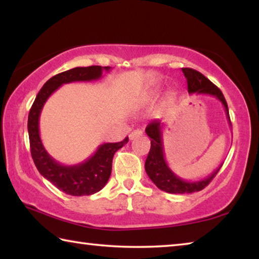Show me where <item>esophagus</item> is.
Wrapping results in <instances>:
<instances>
[{
    "label": "esophagus",
    "mask_w": 259,
    "mask_h": 259,
    "mask_svg": "<svg viewBox=\"0 0 259 259\" xmlns=\"http://www.w3.org/2000/svg\"><path fill=\"white\" fill-rule=\"evenodd\" d=\"M142 135H143V131L142 130H134L133 133L129 134V139L133 140L134 138L139 137V136H142Z\"/></svg>",
    "instance_id": "1"
}]
</instances>
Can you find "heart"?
<instances>
[{
	"instance_id": "1",
	"label": "heart",
	"mask_w": 259,
	"mask_h": 259,
	"mask_svg": "<svg viewBox=\"0 0 259 259\" xmlns=\"http://www.w3.org/2000/svg\"><path fill=\"white\" fill-rule=\"evenodd\" d=\"M156 97H157V93H156V91H154V93H151L150 95L147 96V99H148V100H154ZM171 100H172V98L169 97L168 99H166V102L164 103L163 106H166V105H169L170 103H171Z\"/></svg>"
}]
</instances>
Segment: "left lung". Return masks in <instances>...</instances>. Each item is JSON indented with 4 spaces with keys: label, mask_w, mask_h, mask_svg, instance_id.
Segmentation results:
<instances>
[{
    "label": "left lung",
    "mask_w": 259,
    "mask_h": 259,
    "mask_svg": "<svg viewBox=\"0 0 259 259\" xmlns=\"http://www.w3.org/2000/svg\"><path fill=\"white\" fill-rule=\"evenodd\" d=\"M182 71L187 80V89L188 94H202L209 95L212 97H216L219 102L223 104L225 108L227 120H230L229 107L225 100L224 95L213 83L208 80L203 74L195 71L192 68H182ZM164 123H161V121L154 120L148 123L146 126V134L151 138V150L148 153L147 159L145 162V170L148 177L161 191L166 193H172V194H184V193H194L199 192L208 185L216 176L219 169L222 168L221 164L214 171L208 176L207 178L199 182H188L179 178L171 169L169 168L164 157L163 150V140H162V134H163Z\"/></svg>",
    "instance_id": "1"
}]
</instances>
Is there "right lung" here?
I'll use <instances>...</instances> for the list:
<instances>
[{
    "label": "right lung",
    "instance_id": "obj_1",
    "mask_svg": "<svg viewBox=\"0 0 259 259\" xmlns=\"http://www.w3.org/2000/svg\"><path fill=\"white\" fill-rule=\"evenodd\" d=\"M111 67L88 66L75 67L63 72L48 80L35 98L28 114V136L30 153L35 165L43 177L68 195H91L106 185L112 172V161L116 151L128 143V137L119 143H106L98 146L97 151L84 162L74 165H65L49 155L40 137L38 121L42 108L48 98L66 83L76 81H95L102 77L103 71Z\"/></svg>",
    "mask_w": 259,
    "mask_h": 259
}]
</instances>
